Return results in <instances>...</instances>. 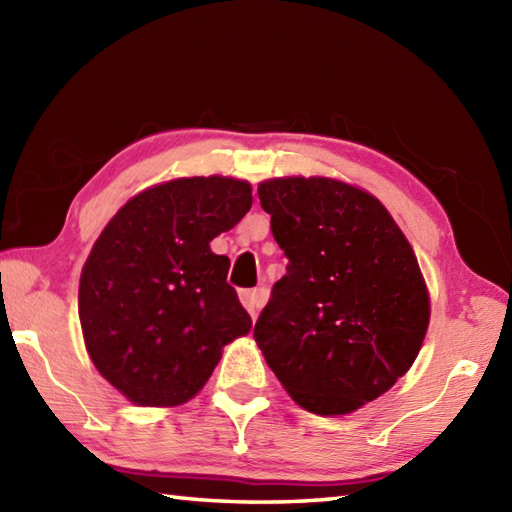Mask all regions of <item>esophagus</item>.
Segmentation results:
<instances>
[{
  "label": "esophagus",
  "instance_id": "1",
  "mask_svg": "<svg viewBox=\"0 0 512 512\" xmlns=\"http://www.w3.org/2000/svg\"><path fill=\"white\" fill-rule=\"evenodd\" d=\"M239 301H242V306L248 310L250 317H257V310L262 308V295H259V290H239Z\"/></svg>",
  "mask_w": 512,
  "mask_h": 512
}]
</instances>
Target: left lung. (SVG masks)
I'll return each instance as SVG.
<instances>
[{
	"mask_svg": "<svg viewBox=\"0 0 512 512\" xmlns=\"http://www.w3.org/2000/svg\"><path fill=\"white\" fill-rule=\"evenodd\" d=\"M259 202L288 257L253 336L290 398L343 416L394 387L416 361L429 292L394 217L332 178H275Z\"/></svg>",
	"mask_w": 512,
	"mask_h": 512,
	"instance_id": "obj_1",
	"label": "left lung"
}]
</instances>
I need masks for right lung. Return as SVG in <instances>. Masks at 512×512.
Listing matches in <instances>:
<instances>
[{
    "instance_id": "add662e5",
    "label": "right lung",
    "mask_w": 512,
    "mask_h": 512,
    "mask_svg": "<svg viewBox=\"0 0 512 512\" xmlns=\"http://www.w3.org/2000/svg\"><path fill=\"white\" fill-rule=\"evenodd\" d=\"M246 180L178 178L134 195L92 246L79 284V319L92 363L140 407L193 398L222 347L253 328L226 255L211 239L242 220Z\"/></svg>"
}]
</instances>
